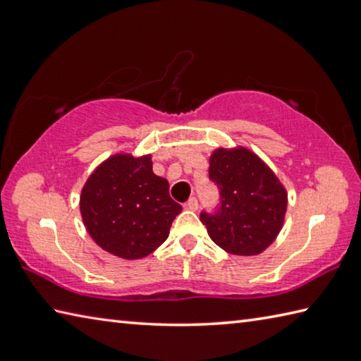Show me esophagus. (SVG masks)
I'll return each instance as SVG.
<instances>
[{
    "label": "esophagus",
    "instance_id": "esophagus-1",
    "mask_svg": "<svg viewBox=\"0 0 361 361\" xmlns=\"http://www.w3.org/2000/svg\"><path fill=\"white\" fill-rule=\"evenodd\" d=\"M183 207H185V210L195 212V210H197V207H199V204H197V199H195V197H191V199H189L188 202H186L185 205H183Z\"/></svg>",
    "mask_w": 361,
    "mask_h": 361
}]
</instances>
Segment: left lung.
Returning <instances> with one entry per match:
<instances>
[{"label":"left lung","mask_w":361,"mask_h":361,"mask_svg":"<svg viewBox=\"0 0 361 361\" xmlns=\"http://www.w3.org/2000/svg\"><path fill=\"white\" fill-rule=\"evenodd\" d=\"M209 164L221 194L215 215H200L210 239L231 255L262 253L283 228L288 194L282 181L245 146L216 148Z\"/></svg>","instance_id":"1"}]
</instances>
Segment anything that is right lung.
Segmentation results:
<instances>
[{"mask_svg": "<svg viewBox=\"0 0 361 361\" xmlns=\"http://www.w3.org/2000/svg\"><path fill=\"white\" fill-rule=\"evenodd\" d=\"M79 210L100 248L122 259H142L167 240L181 205L170 197L169 181L152 172L151 154L118 152L89 175Z\"/></svg>", "mask_w": 361, "mask_h": 361, "instance_id": "1", "label": "right lung"}]
</instances>
